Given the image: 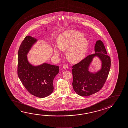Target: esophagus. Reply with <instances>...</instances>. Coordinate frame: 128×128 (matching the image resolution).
I'll list each match as a JSON object with an SVG mask.
<instances>
[{"label":"esophagus","instance_id":"esophagus-1","mask_svg":"<svg viewBox=\"0 0 128 128\" xmlns=\"http://www.w3.org/2000/svg\"><path fill=\"white\" fill-rule=\"evenodd\" d=\"M63 68L64 69H67L68 68V66L67 65H63Z\"/></svg>","mask_w":128,"mask_h":128}]
</instances>
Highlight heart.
<instances>
[{"mask_svg": "<svg viewBox=\"0 0 128 128\" xmlns=\"http://www.w3.org/2000/svg\"><path fill=\"white\" fill-rule=\"evenodd\" d=\"M84 34L79 32L68 30L64 32L58 38L57 46L54 52L55 55L60 56L62 50H67V55L70 60L74 62L81 60L85 56L88 43Z\"/></svg>", "mask_w": 128, "mask_h": 128, "instance_id": "1", "label": "heart"}]
</instances>
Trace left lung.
I'll return each instance as SVG.
<instances>
[{"mask_svg": "<svg viewBox=\"0 0 128 128\" xmlns=\"http://www.w3.org/2000/svg\"><path fill=\"white\" fill-rule=\"evenodd\" d=\"M95 54L89 55L80 62L72 66L74 90L82 96L94 94L103 88L109 74L111 67L110 57L103 42L98 40L94 46ZM97 56L102 62L101 69L94 74L88 71V67L92 58Z\"/></svg>", "mask_w": 128, "mask_h": 128, "instance_id": "left-lung-1", "label": "left lung"}]
</instances>
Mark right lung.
<instances>
[{"label": "right lung", "instance_id": "1", "mask_svg": "<svg viewBox=\"0 0 128 128\" xmlns=\"http://www.w3.org/2000/svg\"><path fill=\"white\" fill-rule=\"evenodd\" d=\"M37 39L25 36L20 44L18 54L17 74L26 90L39 98L48 96L54 90L53 80L59 72L58 66L43 63L38 66L28 60V53Z\"/></svg>", "mask_w": 128, "mask_h": 128}]
</instances>
